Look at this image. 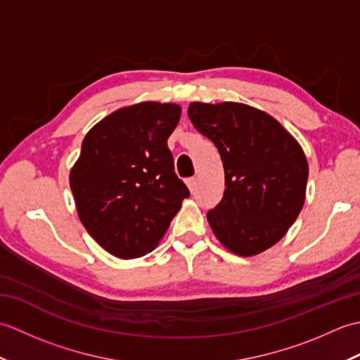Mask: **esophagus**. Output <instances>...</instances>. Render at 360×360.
I'll return each instance as SVG.
<instances>
[{"instance_id":"obj_1","label":"esophagus","mask_w":360,"mask_h":360,"mask_svg":"<svg viewBox=\"0 0 360 360\" xmlns=\"http://www.w3.org/2000/svg\"><path fill=\"white\" fill-rule=\"evenodd\" d=\"M186 182H187V186L190 188V192H195V188L198 186V178H196V176H192V178H188Z\"/></svg>"}]
</instances>
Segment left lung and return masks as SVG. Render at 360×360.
<instances>
[{
  "instance_id": "obj_1",
  "label": "left lung",
  "mask_w": 360,
  "mask_h": 360,
  "mask_svg": "<svg viewBox=\"0 0 360 360\" xmlns=\"http://www.w3.org/2000/svg\"><path fill=\"white\" fill-rule=\"evenodd\" d=\"M188 117L215 143L224 167L223 200L207 212L217 238L241 257L278 243L304 202L308 162L277 120L249 105L193 102Z\"/></svg>"
}]
</instances>
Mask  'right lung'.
Listing matches in <instances>:
<instances>
[{
    "instance_id": "add662e5",
    "label": "right lung",
    "mask_w": 360,
    "mask_h": 360,
    "mask_svg": "<svg viewBox=\"0 0 360 360\" xmlns=\"http://www.w3.org/2000/svg\"><path fill=\"white\" fill-rule=\"evenodd\" d=\"M179 117L174 103L131 105L98 122L82 142L70 174L79 218L114 257L151 252L190 196L167 145Z\"/></svg>"
}]
</instances>
